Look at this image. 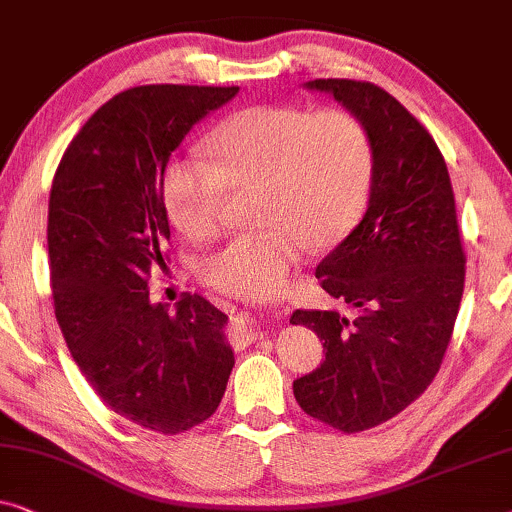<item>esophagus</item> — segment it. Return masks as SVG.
Masks as SVG:
<instances>
[{
	"mask_svg": "<svg viewBox=\"0 0 512 512\" xmlns=\"http://www.w3.org/2000/svg\"><path fill=\"white\" fill-rule=\"evenodd\" d=\"M232 336L239 338V341H253L259 336V325L248 313L236 315L232 320Z\"/></svg>",
	"mask_w": 512,
	"mask_h": 512,
	"instance_id": "esophagus-1",
	"label": "esophagus"
}]
</instances>
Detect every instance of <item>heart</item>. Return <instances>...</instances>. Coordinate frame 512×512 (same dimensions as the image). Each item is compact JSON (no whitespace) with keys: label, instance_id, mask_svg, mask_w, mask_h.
<instances>
[{"label":"heart","instance_id":"1","mask_svg":"<svg viewBox=\"0 0 512 512\" xmlns=\"http://www.w3.org/2000/svg\"><path fill=\"white\" fill-rule=\"evenodd\" d=\"M211 162L174 157L162 174V204L192 241L218 234L227 190L255 187L262 227L208 253L199 276L234 297H271L308 246L343 239L369 194L373 150L362 122L343 109L262 104L234 113L208 136Z\"/></svg>","mask_w":512,"mask_h":512}]
</instances>
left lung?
<instances>
[{"mask_svg": "<svg viewBox=\"0 0 512 512\" xmlns=\"http://www.w3.org/2000/svg\"><path fill=\"white\" fill-rule=\"evenodd\" d=\"M371 139L369 206L359 225L322 259V290L359 315L294 311L325 348L318 369L294 380L315 420L364 431L390 420L441 369L464 292V250L445 160L427 129L373 83L315 78Z\"/></svg>", "mask_w": 512, "mask_h": 512, "instance_id": "1", "label": "left lung"}]
</instances>
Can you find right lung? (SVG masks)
I'll return each mask as SVG.
<instances>
[{"instance_id": "right-lung-1", "label": "right lung", "mask_w": 512, "mask_h": 512, "mask_svg": "<svg viewBox=\"0 0 512 512\" xmlns=\"http://www.w3.org/2000/svg\"><path fill=\"white\" fill-rule=\"evenodd\" d=\"M239 88L141 85L85 122L48 201L55 318L97 397L125 420L178 434L208 420L234 369L227 315L199 294L153 304L169 218L162 174L190 129Z\"/></svg>"}]
</instances>
